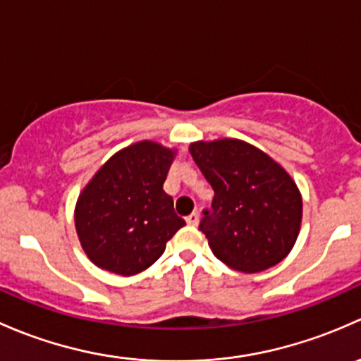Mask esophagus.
Instances as JSON below:
<instances>
[{
	"mask_svg": "<svg viewBox=\"0 0 361 361\" xmlns=\"http://www.w3.org/2000/svg\"><path fill=\"white\" fill-rule=\"evenodd\" d=\"M198 221H200V215L196 214V212H192V214H189L188 217H185V222H188L189 226H198Z\"/></svg>",
	"mask_w": 361,
	"mask_h": 361,
	"instance_id": "34e87169",
	"label": "esophagus"
}]
</instances>
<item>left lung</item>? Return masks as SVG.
<instances>
[{
    "label": "left lung",
    "instance_id": "8db88e82",
    "mask_svg": "<svg viewBox=\"0 0 361 361\" xmlns=\"http://www.w3.org/2000/svg\"><path fill=\"white\" fill-rule=\"evenodd\" d=\"M189 153L214 189L200 231L215 257L241 273H259L283 261L302 221V198L292 177L238 139L200 140Z\"/></svg>",
    "mask_w": 361,
    "mask_h": 361
}]
</instances>
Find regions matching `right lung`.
<instances>
[{
	"label": "right lung",
	"mask_w": 361,
	"mask_h": 361,
	"mask_svg": "<svg viewBox=\"0 0 361 361\" xmlns=\"http://www.w3.org/2000/svg\"><path fill=\"white\" fill-rule=\"evenodd\" d=\"M173 156L153 140L132 144L111 156L81 191L74 224L85 254L100 269L121 276L147 269L185 226L163 191Z\"/></svg>",
	"instance_id": "add662e5"
}]
</instances>
